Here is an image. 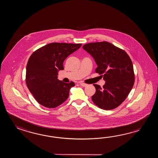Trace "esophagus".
<instances>
[{
    "label": "esophagus",
    "instance_id": "1",
    "mask_svg": "<svg viewBox=\"0 0 158 158\" xmlns=\"http://www.w3.org/2000/svg\"><path fill=\"white\" fill-rule=\"evenodd\" d=\"M80 85L83 87H86V86H87V84L84 83V82H80Z\"/></svg>",
    "mask_w": 158,
    "mask_h": 158
}]
</instances>
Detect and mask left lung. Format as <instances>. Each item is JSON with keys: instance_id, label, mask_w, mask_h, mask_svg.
I'll return each mask as SVG.
<instances>
[{"instance_id": "8db88e82", "label": "left lung", "mask_w": 158, "mask_h": 158, "mask_svg": "<svg viewBox=\"0 0 158 158\" xmlns=\"http://www.w3.org/2000/svg\"><path fill=\"white\" fill-rule=\"evenodd\" d=\"M82 48L94 58L95 72L103 77L101 87L94 84L96 91L91 97L94 104L105 110L118 107L125 100L134 85L133 66L125 51L108 42L89 43Z\"/></svg>"}]
</instances>
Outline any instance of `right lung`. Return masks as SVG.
<instances>
[{
    "label": "right lung",
    "instance_id": "add662e5",
    "mask_svg": "<svg viewBox=\"0 0 158 158\" xmlns=\"http://www.w3.org/2000/svg\"><path fill=\"white\" fill-rule=\"evenodd\" d=\"M82 44L51 43L35 51L27 65L26 83L30 93L42 106L54 108L69 97L73 82L65 83L57 79L58 71L64 69L67 57Z\"/></svg>",
    "mask_w": 158,
    "mask_h": 158
}]
</instances>
